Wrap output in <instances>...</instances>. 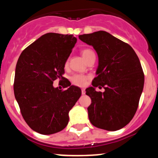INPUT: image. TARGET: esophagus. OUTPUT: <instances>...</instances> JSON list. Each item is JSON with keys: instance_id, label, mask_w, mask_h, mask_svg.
Returning a JSON list of instances; mask_svg holds the SVG:
<instances>
[{"instance_id": "obj_1", "label": "esophagus", "mask_w": 158, "mask_h": 158, "mask_svg": "<svg viewBox=\"0 0 158 158\" xmlns=\"http://www.w3.org/2000/svg\"><path fill=\"white\" fill-rule=\"evenodd\" d=\"M81 94H85V88H82V89H81Z\"/></svg>"}]
</instances>
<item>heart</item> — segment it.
<instances>
[{
  "mask_svg": "<svg viewBox=\"0 0 158 158\" xmlns=\"http://www.w3.org/2000/svg\"><path fill=\"white\" fill-rule=\"evenodd\" d=\"M81 53L86 61H88L92 56L95 55L93 50L88 48L84 49V50H81ZM68 64V61H67L66 62H65V66H67ZM87 80H88V77H86V76L85 75H81V74H75V75L72 76L71 78H70V81L72 82V84L79 87L85 85L87 82Z\"/></svg>",
  "mask_w": 158,
  "mask_h": 158,
  "instance_id": "b5f03b06",
  "label": "heart"
}]
</instances>
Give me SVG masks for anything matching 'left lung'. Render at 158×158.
Instances as JSON below:
<instances>
[{
    "instance_id": "1",
    "label": "left lung",
    "mask_w": 158,
    "mask_h": 158,
    "mask_svg": "<svg viewBox=\"0 0 158 158\" xmlns=\"http://www.w3.org/2000/svg\"><path fill=\"white\" fill-rule=\"evenodd\" d=\"M79 39L92 45L99 57L93 87L87 88L91 99L88 108L91 124L107 131H117L126 126L138 108L144 85L140 61L129 44L108 32L97 31L83 34ZM103 87V93L95 88Z\"/></svg>"
}]
</instances>
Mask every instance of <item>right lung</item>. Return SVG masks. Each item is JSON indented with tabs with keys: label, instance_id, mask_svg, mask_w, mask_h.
Returning a JSON list of instances; mask_svg holds the SVG:
<instances>
[{
	"label": "right lung",
	"instance_id": "1",
	"mask_svg": "<svg viewBox=\"0 0 158 158\" xmlns=\"http://www.w3.org/2000/svg\"><path fill=\"white\" fill-rule=\"evenodd\" d=\"M73 35L49 32L23 50L15 68L14 94L27 124L41 135L63 130L69 111L81 97V89L67 84V90L53 87L64 80V64L77 43Z\"/></svg>",
	"mask_w": 158,
	"mask_h": 158
}]
</instances>
